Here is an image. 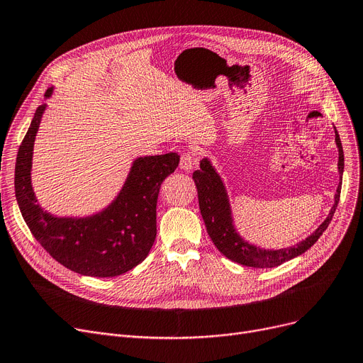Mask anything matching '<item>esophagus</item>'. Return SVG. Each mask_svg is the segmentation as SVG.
<instances>
[{
	"instance_id": "34e87169",
	"label": "esophagus",
	"mask_w": 363,
	"mask_h": 363,
	"mask_svg": "<svg viewBox=\"0 0 363 363\" xmlns=\"http://www.w3.org/2000/svg\"><path fill=\"white\" fill-rule=\"evenodd\" d=\"M196 163H197L196 157H194L193 154H190V152H186V154H184V155L181 157L179 167H181L184 172H191L193 167L196 166Z\"/></svg>"
}]
</instances>
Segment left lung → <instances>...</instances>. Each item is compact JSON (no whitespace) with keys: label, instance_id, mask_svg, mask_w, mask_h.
I'll list each match as a JSON object with an SVG mask.
<instances>
[{"label":"left lung","instance_id":"obj_1","mask_svg":"<svg viewBox=\"0 0 363 363\" xmlns=\"http://www.w3.org/2000/svg\"><path fill=\"white\" fill-rule=\"evenodd\" d=\"M335 132V144L338 148V173H340V184L337 186V193L334 196V204L330 208L328 216L323 223L314 230L311 234L301 242H298L289 247H280V249H267L261 247L255 243H250L246 240L243 235L239 233L238 227L234 223V215L230 196L227 191V186L218 173L216 167L212 162L204 157L200 160V169L193 173V179L197 186V196H199V206L200 212L206 225L208 234L216 249L220 254L225 255L228 259L238 262L240 265L254 267V269H272L283 262H286L298 255L304 254L307 249H310L318 239L328 228L330 219H333L335 209L340 201L341 193V178L344 172V152L340 135L334 125Z\"/></svg>","mask_w":363,"mask_h":363}]
</instances>
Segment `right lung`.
Here are the masks:
<instances>
[{
	"mask_svg": "<svg viewBox=\"0 0 363 363\" xmlns=\"http://www.w3.org/2000/svg\"><path fill=\"white\" fill-rule=\"evenodd\" d=\"M55 87L45 91V101ZM47 104L43 102L19 147L14 191L30 233L67 269L91 277H116L143 262L157 234V197L166 177L179 164L177 152L136 157L120 191L101 211L84 216H57L38 204L33 188V157Z\"/></svg>",
	"mask_w": 363,
	"mask_h": 363,
	"instance_id": "add662e5",
	"label": "right lung"
}]
</instances>
